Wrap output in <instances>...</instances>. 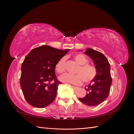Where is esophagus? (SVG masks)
Segmentation results:
<instances>
[{"label": "esophagus", "mask_w": 134, "mask_h": 134, "mask_svg": "<svg viewBox=\"0 0 134 134\" xmlns=\"http://www.w3.org/2000/svg\"><path fill=\"white\" fill-rule=\"evenodd\" d=\"M71 87H72V88H74V90H78V89L79 88V87H75V86H72Z\"/></svg>", "instance_id": "obj_1"}]
</instances>
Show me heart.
I'll return each instance as SVG.
<instances>
[{"label": "heart", "mask_w": 134, "mask_h": 134, "mask_svg": "<svg viewBox=\"0 0 134 134\" xmlns=\"http://www.w3.org/2000/svg\"><path fill=\"white\" fill-rule=\"evenodd\" d=\"M66 57L61 58L56 63L55 69L59 73H62L65 70ZM74 59L80 66L76 71V74L65 73L61 75L59 79L62 82L74 85H80L83 79L86 82H89L94 79L97 75V70L94 66L88 64V59L82 54H77L74 56Z\"/></svg>", "instance_id": "obj_1"}]
</instances>
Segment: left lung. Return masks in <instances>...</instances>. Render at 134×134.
Instances as JSON below:
<instances>
[{
    "label": "left lung",
    "instance_id": "left-lung-1",
    "mask_svg": "<svg viewBox=\"0 0 134 134\" xmlns=\"http://www.w3.org/2000/svg\"><path fill=\"white\" fill-rule=\"evenodd\" d=\"M84 53L93 60L97 75L85 88L87 92L86 96L79 99L87 106H96L102 103L109 95L112 84L111 66L106 56L98 51L87 48Z\"/></svg>",
    "mask_w": 134,
    "mask_h": 134
}]
</instances>
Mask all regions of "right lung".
Here are the masks:
<instances>
[{"mask_svg": "<svg viewBox=\"0 0 134 134\" xmlns=\"http://www.w3.org/2000/svg\"><path fill=\"white\" fill-rule=\"evenodd\" d=\"M69 50L42 45L32 49L26 56L20 84L25 98L32 106L44 108L55 100L62 84L55 75L56 64Z\"/></svg>", "mask_w": 134, "mask_h": 134, "instance_id": "1", "label": "right lung"}]
</instances>
